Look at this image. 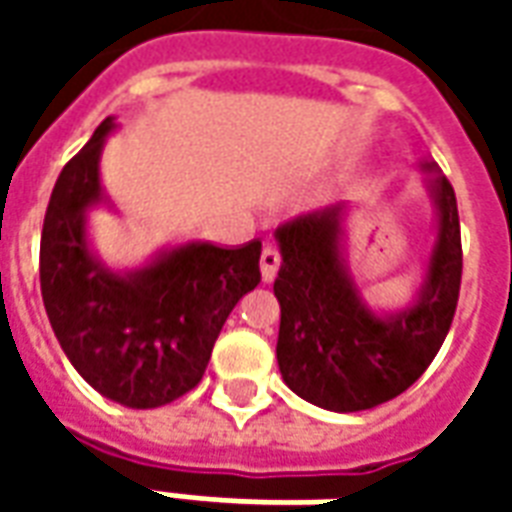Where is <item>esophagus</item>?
Here are the masks:
<instances>
[{"label":"esophagus","instance_id":"esophagus-1","mask_svg":"<svg viewBox=\"0 0 512 512\" xmlns=\"http://www.w3.org/2000/svg\"><path fill=\"white\" fill-rule=\"evenodd\" d=\"M279 271V252L274 246H266L263 255H260V274H263V282H271L277 277Z\"/></svg>","mask_w":512,"mask_h":512}]
</instances>
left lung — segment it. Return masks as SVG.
<instances>
[{
	"label": "left lung",
	"mask_w": 512,
	"mask_h": 512,
	"mask_svg": "<svg viewBox=\"0 0 512 512\" xmlns=\"http://www.w3.org/2000/svg\"><path fill=\"white\" fill-rule=\"evenodd\" d=\"M419 169L430 175L433 241L422 282L403 307L373 310L351 277V202L326 205L274 233L282 255L274 279L279 373L312 406L337 414L381 406L428 370L450 332L463 268L458 202L436 161H419Z\"/></svg>",
	"instance_id": "obj_1"
}]
</instances>
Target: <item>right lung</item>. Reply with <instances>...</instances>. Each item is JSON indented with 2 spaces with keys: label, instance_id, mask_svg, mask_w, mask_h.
<instances>
[{
  "label": "right lung",
  "instance_id": "add662e5",
  "mask_svg": "<svg viewBox=\"0 0 512 512\" xmlns=\"http://www.w3.org/2000/svg\"><path fill=\"white\" fill-rule=\"evenodd\" d=\"M115 117L65 164L40 238V293L76 373L126 408L167 406L200 384L213 343L241 296L260 282V241L164 246L139 268L95 252L87 213L115 208L101 183Z\"/></svg>",
  "mask_w": 512,
  "mask_h": 512
}]
</instances>
